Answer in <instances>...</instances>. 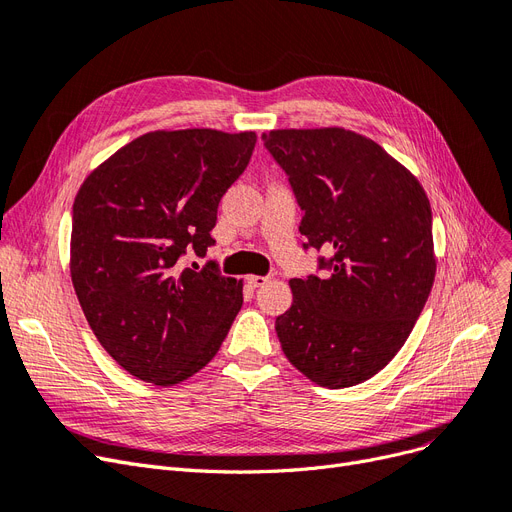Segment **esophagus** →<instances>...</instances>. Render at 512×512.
I'll use <instances>...</instances> for the list:
<instances>
[{
  "instance_id": "obj_1",
  "label": "esophagus",
  "mask_w": 512,
  "mask_h": 512,
  "mask_svg": "<svg viewBox=\"0 0 512 512\" xmlns=\"http://www.w3.org/2000/svg\"><path fill=\"white\" fill-rule=\"evenodd\" d=\"M246 282H249L251 289H259L263 285H268L270 278L268 276H249V278H246Z\"/></svg>"
}]
</instances>
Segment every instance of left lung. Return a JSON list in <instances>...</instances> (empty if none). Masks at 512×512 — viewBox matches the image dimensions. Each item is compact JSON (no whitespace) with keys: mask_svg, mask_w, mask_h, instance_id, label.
<instances>
[{"mask_svg":"<svg viewBox=\"0 0 512 512\" xmlns=\"http://www.w3.org/2000/svg\"><path fill=\"white\" fill-rule=\"evenodd\" d=\"M304 211V249L325 251L323 276L293 278L276 318L289 363L325 388L382 371L407 342L430 295L437 259L420 181L375 141L346 128L261 135Z\"/></svg>","mask_w":512,"mask_h":512,"instance_id":"obj_1","label":"left lung"}]
</instances>
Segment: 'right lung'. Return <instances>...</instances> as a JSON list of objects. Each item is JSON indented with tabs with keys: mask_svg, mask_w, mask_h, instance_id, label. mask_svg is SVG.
I'll return each mask as SVG.
<instances>
[{
	"mask_svg": "<svg viewBox=\"0 0 512 512\" xmlns=\"http://www.w3.org/2000/svg\"><path fill=\"white\" fill-rule=\"evenodd\" d=\"M255 132L154 130L97 166L73 202L71 280L92 333L130 375L175 386L211 363L242 308V280L206 255L217 206Z\"/></svg>",
	"mask_w": 512,
	"mask_h": 512,
	"instance_id": "right-lung-1",
	"label": "right lung"
}]
</instances>
